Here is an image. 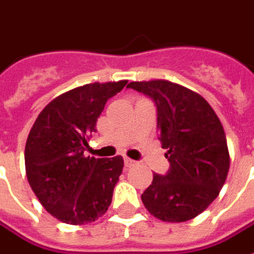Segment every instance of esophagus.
<instances>
[{
  "instance_id": "obj_1",
  "label": "esophagus",
  "mask_w": 254,
  "mask_h": 254,
  "mask_svg": "<svg viewBox=\"0 0 254 254\" xmlns=\"http://www.w3.org/2000/svg\"><path fill=\"white\" fill-rule=\"evenodd\" d=\"M124 162H125V166H127V168H130V166H134V165H136V161H133V159H130V158H127V157L124 158Z\"/></svg>"
}]
</instances>
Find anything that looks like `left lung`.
<instances>
[{"instance_id": "obj_1", "label": "left lung", "mask_w": 254, "mask_h": 254, "mask_svg": "<svg viewBox=\"0 0 254 254\" xmlns=\"http://www.w3.org/2000/svg\"><path fill=\"white\" fill-rule=\"evenodd\" d=\"M127 88L151 97L157 127L170 168L154 175L141 201L150 213L168 223L201 214L217 198L230 169L223 125L198 93L165 79L130 82Z\"/></svg>"}]
</instances>
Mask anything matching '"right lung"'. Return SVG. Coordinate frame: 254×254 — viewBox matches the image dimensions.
I'll use <instances>...</instances> for the list:
<instances>
[{"instance_id": "1", "label": "right lung", "mask_w": 254, "mask_h": 254, "mask_svg": "<svg viewBox=\"0 0 254 254\" xmlns=\"http://www.w3.org/2000/svg\"><path fill=\"white\" fill-rule=\"evenodd\" d=\"M127 82H93L65 92L41 111L28 133V184L48 213L65 224L95 221L111 203L124 159L85 157L84 151L107 100Z\"/></svg>"}]
</instances>
